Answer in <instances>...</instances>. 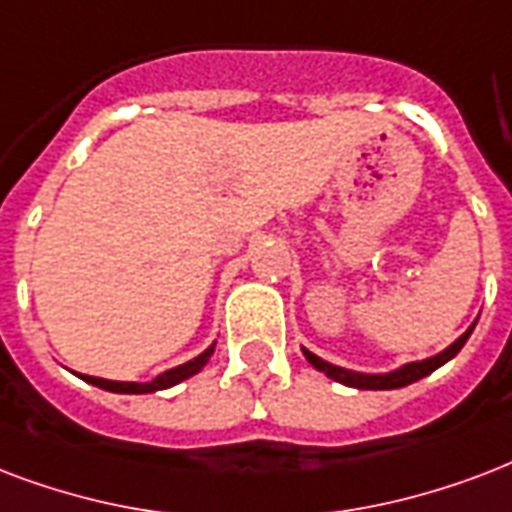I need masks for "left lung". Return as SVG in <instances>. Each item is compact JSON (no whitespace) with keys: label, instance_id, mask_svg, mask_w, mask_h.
Segmentation results:
<instances>
[{"label":"left lung","instance_id":"obj_1","mask_svg":"<svg viewBox=\"0 0 512 512\" xmlns=\"http://www.w3.org/2000/svg\"><path fill=\"white\" fill-rule=\"evenodd\" d=\"M473 327L475 325H470L467 333L459 335L448 349H443L440 354H435V357H427V360H421V362H408V365H403V368L392 370V373H378V376L330 365V362H325L322 357H317V354H311L308 349H303V354H306V360L311 362L314 368L322 370L325 376H330L333 381H338V384L354 386V389H400V386H408L413 384V381H419V378L429 376L432 370H438L440 365H446L448 360H454L456 354L462 351L464 343H467V338H470V333H473Z\"/></svg>","mask_w":512,"mask_h":512}]
</instances>
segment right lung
I'll use <instances>...</instances> for the list:
<instances>
[{
    "mask_svg": "<svg viewBox=\"0 0 512 512\" xmlns=\"http://www.w3.org/2000/svg\"><path fill=\"white\" fill-rule=\"evenodd\" d=\"M214 354V346H209V349L204 351V354H198V357H193L190 362H185V365H179V368H171L166 370V373H161L158 378H152V381H147V384H134V381H109V378H96V376H77L83 378V381H88V384L99 386V389H107V392H117V395H147V392H158V389H169V386L179 384V381H185V378L195 376L198 370L204 368L206 362H209V357Z\"/></svg>",
    "mask_w": 512,
    "mask_h": 512,
    "instance_id": "add662e5",
    "label": "right lung"
}]
</instances>
